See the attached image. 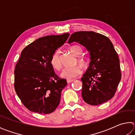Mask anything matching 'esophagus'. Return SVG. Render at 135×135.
Instances as JSON below:
<instances>
[{
	"label": "esophagus",
	"instance_id": "esophagus-1",
	"mask_svg": "<svg viewBox=\"0 0 135 135\" xmlns=\"http://www.w3.org/2000/svg\"><path fill=\"white\" fill-rule=\"evenodd\" d=\"M73 81H74V80H73V79H67V81L68 83H71V82H73Z\"/></svg>",
	"mask_w": 135,
	"mask_h": 135
}]
</instances>
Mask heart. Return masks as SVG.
<instances>
[{
  "label": "heart",
  "instance_id": "1",
  "mask_svg": "<svg viewBox=\"0 0 135 135\" xmlns=\"http://www.w3.org/2000/svg\"><path fill=\"white\" fill-rule=\"evenodd\" d=\"M70 51L74 56L80 57L83 54V49L79 45H73L70 47ZM60 50L56 49L52 54L50 58V63L55 70H60L62 67L60 59ZM78 63L82 67H84L87 64L85 59L82 58H79L77 59ZM81 68L79 66H75L73 67L65 68L61 74V76L67 79H72L78 77L81 74Z\"/></svg>",
  "mask_w": 135,
  "mask_h": 135
}]
</instances>
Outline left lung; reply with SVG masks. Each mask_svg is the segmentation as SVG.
Here are the masks:
<instances>
[{"instance_id":"8db88e82","label":"left lung","mask_w":135,"mask_h":135,"mask_svg":"<svg viewBox=\"0 0 135 135\" xmlns=\"http://www.w3.org/2000/svg\"><path fill=\"white\" fill-rule=\"evenodd\" d=\"M76 42L89 52V67L81 79L84 101L97 105L108 101L117 90L122 73L120 60L109 38L93 31H77L71 35L68 43Z\"/></svg>"}]
</instances>
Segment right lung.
I'll list each match as a JSON object with an SVG mask.
<instances>
[{"mask_svg": "<svg viewBox=\"0 0 135 135\" xmlns=\"http://www.w3.org/2000/svg\"><path fill=\"white\" fill-rule=\"evenodd\" d=\"M69 36L65 33L40 37L21 52L14 71V88L28 110L47 114L55 110L59 104L61 92L67 83L55 74L50 58Z\"/></svg>", "mask_w": 135, "mask_h": 135, "instance_id": "right-lung-1", "label": "right lung"}]
</instances>
